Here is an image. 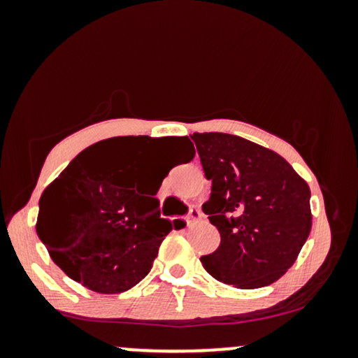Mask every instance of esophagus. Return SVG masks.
I'll list each match as a JSON object with an SVG mask.
<instances>
[{
	"label": "esophagus",
	"mask_w": 358,
	"mask_h": 358,
	"mask_svg": "<svg viewBox=\"0 0 358 358\" xmlns=\"http://www.w3.org/2000/svg\"><path fill=\"white\" fill-rule=\"evenodd\" d=\"M200 219H202V212H200L199 208H190V212H188V215H187L188 224H193V222H199Z\"/></svg>",
	"instance_id": "obj_1"
}]
</instances>
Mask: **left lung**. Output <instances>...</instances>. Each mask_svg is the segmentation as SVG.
<instances>
[{
  "label": "left lung",
  "instance_id": "left-lung-1",
  "mask_svg": "<svg viewBox=\"0 0 358 358\" xmlns=\"http://www.w3.org/2000/svg\"><path fill=\"white\" fill-rule=\"evenodd\" d=\"M192 139L212 182L202 210L220 234L215 252L200 257L203 268L239 289L278 281L310 236L308 183L282 156L249 139L225 133Z\"/></svg>",
  "mask_w": 358,
  "mask_h": 358
}]
</instances>
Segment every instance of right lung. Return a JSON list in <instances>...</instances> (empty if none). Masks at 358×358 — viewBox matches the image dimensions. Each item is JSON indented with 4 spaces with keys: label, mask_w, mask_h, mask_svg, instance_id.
Listing matches in <instances>:
<instances>
[{
    "label": "right lung",
    "mask_w": 358,
    "mask_h": 358,
    "mask_svg": "<svg viewBox=\"0 0 358 358\" xmlns=\"http://www.w3.org/2000/svg\"><path fill=\"white\" fill-rule=\"evenodd\" d=\"M148 136H119L85 148L45 188L36 234L59 268L102 294L124 293L150 273L171 222L159 217L156 192L168 175L155 171L141 195L136 180L151 150ZM171 139L188 163L190 139Z\"/></svg>",
    "instance_id": "1"
}]
</instances>
